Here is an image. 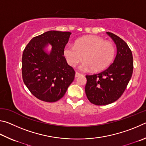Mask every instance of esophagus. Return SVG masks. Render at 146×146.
I'll list each match as a JSON object with an SVG mask.
<instances>
[{
    "instance_id": "esophagus-1",
    "label": "esophagus",
    "mask_w": 146,
    "mask_h": 146,
    "mask_svg": "<svg viewBox=\"0 0 146 146\" xmlns=\"http://www.w3.org/2000/svg\"><path fill=\"white\" fill-rule=\"evenodd\" d=\"M81 75V74L78 72H76V74H75V77H76V78H78L79 76H80Z\"/></svg>"
}]
</instances>
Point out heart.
<instances>
[{
	"label": "heart",
	"mask_w": 146,
	"mask_h": 146,
	"mask_svg": "<svg viewBox=\"0 0 146 146\" xmlns=\"http://www.w3.org/2000/svg\"><path fill=\"white\" fill-rule=\"evenodd\" d=\"M63 54L71 66L82 60L80 68L82 70L92 68L94 71L103 70L110 64L115 54V48L110 42L105 41L98 36L90 35L79 38L74 45H66Z\"/></svg>",
	"instance_id": "1"
}]
</instances>
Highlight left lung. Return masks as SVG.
<instances>
[{
	"mask_svg": "<svg viewBox=\"0 0 146 146\" xmlns=\"http://www.w3.org/2000/svg\"><path fill=\"white\" fill-rule=\"evenodd\" d=\"M117 46L113 63L98 74L87 75L85 93L89 101L96 105H106L117 101L126 90L133 70L131 50L124 41L107 32Z\"/></svg>",
	"mask_w": 146,
	"mask_h": 146,
	"instance_id": "1",
	"label": "left lung"
}]
</instances>
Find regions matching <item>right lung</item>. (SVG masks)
Instances as JSON below:
<instances>
[{
    "label": "right lung",
    "mask_w": 146,
    "mask_h": 146,
    "mask_svg": "<svg viewBox=\"0 0 146 146\" xmlns=\"http://www.w3.org/2000/svg\"><path fill=\"white\" fill-rule=\"evenodd\" d=\"M70 35V32L49 31L33 38L25 48L22 59L23 81L41 101L60 100L74 80L75 71L63 56ZM48 44L52 45L50 53L45 50Z\"/></svg>",
    "instance_id": "1"
}]
</instances>
